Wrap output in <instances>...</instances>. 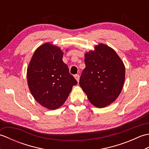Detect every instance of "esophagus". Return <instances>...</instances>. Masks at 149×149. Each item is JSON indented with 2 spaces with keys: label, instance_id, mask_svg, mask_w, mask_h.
Wrapping results in <instances>:
<instances>
[{
  "label": "esophagus",
  "instance_id": "1",
  "mask_svg": "<svg viewBox=\"0 0 149 149\" xmlns=\"http://www.w3.org/2000/svg\"><path fill=\"white\" fill-rule=\"evenodd\" d=\"M74 77H75V79L77 80V82L79 81V77H79V75H78V74L75 75H74Z\"/></svg>",
  "mask_w": 149,
  "mask_h": 149
}]
</instances>
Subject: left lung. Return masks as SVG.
Masks as SVG:
<instances>
[{
  "label": "left lung",
  "instance_id": "8db88e82",
  "mask_svg": "<svg viewBox=\"0 0 149 149\" xmlns=\"http://www.w3.org/2000/svg\"><path fill=\"white\" fill-rule=\"evenodd\" d=\"M86 67L79 85L93 106L104 107L115 101L124 84L125 68L112 48L100 43L85 54Z\"/></svg>",
  "mask_w": 149,
  "mask_h": 149
}]
</instances>
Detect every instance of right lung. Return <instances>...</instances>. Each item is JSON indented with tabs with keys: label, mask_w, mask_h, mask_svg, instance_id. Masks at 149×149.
<instances>
[{
	"label": "right lung",
	"mask_w": 149,
	"mask_h": 149,
	"mask_svg": "<svg viewBox=\"0 0 149 149\" xmlns=\"http://www.w3.org/2000/svg\"><path fill=\"white\" fill-rule=\"evenodd\" d=\"M58 47L45 43L38 48L27 70L28 86L33 97L42 106L56 109L65 103L77 81L63 61Z\"/></svg>",
	"instance_id": "obj_1"
}]
</instances>
